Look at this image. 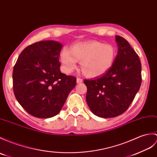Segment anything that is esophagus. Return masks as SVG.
Segmentation results:
<instances>
[{
	"label": "esophagus",
	"mask_w": 157,
	"mask_h": 157,
	"mask_svg": "<svg viewBox=\"0 0 157 157\" xmlns=\"http://www.w3.org/2000/svg\"><path fill=\"white\" fill-rule=\"evenodd\" d=\"M83 82V79L82 78H77V83H81Z\"/></svg>",
	"instance_id": "esophagus-1"
}]
</instances>
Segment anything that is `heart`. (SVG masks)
Listing matches in <instances>:
<instances>
[{
    "mask_svg": "<svg viewBox=\"0 0 157 157\" xmlns=\"http://www.w3.org/2000/svg\"><path fill=\"white\" fill-rule=\"evenodd\" d=\"M116 52L111 45L98 41L77 43L70 49H64L61 53L60 61L65 71L70 73L80 62L82 73L87 77L94 78L104 74L114 63Z\"/></svg>",
    "mask_w": 157,
    "mask_h": 157,
    "instance_id": "heart-1",
    "label": "heart"
}]
</instances>
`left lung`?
Returning a JSON list of instances; mask_svg holds the SVG:
<instances>
[{"label": "left lung", "mask_w": 157, "mask_h": 157, "mask_svg": "<svg viewBox=\"0 0 157 157\" xmlns=\"http://www.w3.org/2000/svg\"><path fill=\"white\" fill-rule=\"evenodd\" d=\"M118 46L112 67L101 77L84 79L86 101L96 116L113 118L123 114L132 103L142 82L141 63L129 43L116 36Z\"/></svg>", "instance_id": "8db88e82"}]
</instances>
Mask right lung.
Returning a JSON list of instances; mask_svg holds the SVG:
<instances>
[{"label":"right lung","mask_w":157,"mask_h":157,"mask_svg":"<svg viewBox=\"0 0 157 157\" xmlns=\"http://www.w3.org/2000/svg\"><path fill=\"white\" fill-rule=\"evenodd\" d=\"M63 46L53 41L36 42L21 53L13 71V92L29 114L39 118L57 115L76 84L62 74L59 60Z\"/></svg>","instance_id":"add662e5"}]
</instances>
